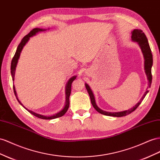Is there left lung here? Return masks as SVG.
<instances>
[{
	"instance_id": "1",
	"label": "left lung",
	"mask_w": 160,
	"mask_h": 160,
	"mask_svg": "<svg viewBox=\"0 0 160 160\" xmlns=\"http://www.w3.org/2000/svg\"><path fill=\"white\" fill-rule=\"evenodd\" d=\"M131 38L132 41L137 42L138 44H139L140 48L142 50V52L143 54V57L145 58V70L146 75L148 76V79L149 81V86L148 88V89L151 87L152 81V67L153 65V56L152 53V50H151V48L149 47L148 38H147L145 34L143 31H142V30L134 29L132 32ZM85 88L88 90V92L89 95V97L91 99V102H92V103L94 108L102 114L106 115V116H114V117H121V116H127L129 114H131L133 111H135L137 108L138 106L141 104V103L143 100V99L145 98L147 93H148L149 92V91L147 89L145 93L143 95V96L141 99V100L138 102L135 106H133L132 108L129 109L128 110L119 112H108L103 111L100 108H99L98 106L96 105V102H95L94 96L92 92V90H91L89 86L87 83L85 84Z\"/></svg>"
}]
</instances>
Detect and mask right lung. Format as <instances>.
I'll return each mask as SVG.
<instances>
[{
    "label": "right lung",
    "mask_w": 160,
    "mask_h": 160,
    "mask_svg": "<svg viewBox=\"0 0 160 160\" xmlns=\"http://www.w3.org/2000/svg\"><path fill=\"white\" fill-rule=\"evenodd\" d=\"M45 30L46 29H40V28H34L28 34V35L24 36V38L22 39V40H21V42H20V44H19L18 47H17L16 52H15L14 57H13V58H12V61H11V75H12V81H14V79H15L14 78V77H15V68H16V67H17V62H18L19 58L20 57V54L21 52V50H22V49L23 48V46L28 42L30 37L36 35V34L39 32H43V31H45ZM75 79H76V76H73L68 81V83H67V86H66V104H65V106H64V108L61 111L59 112L58 113L54 115H52V116H43V115H41V114L35 113V112H33L29 110H28L26 108H25V109L28 110V111L29 112V113H31L33 116H36V117H38L39 118H41V119L50 120V119H54V118L61 117V116H62L64 114L66 113L68 108V107H69V96H70V94H71V85H72V81H74ZM13 90H14V93H15V96L17 98V93H16V91H15L14 85H13ZM17 100H18V102H19L20 104L22 105V103H21L19 102V100H18V98H17Z\"/></svg>",
    "instance_id": "add662e5"
}]
</instances>
